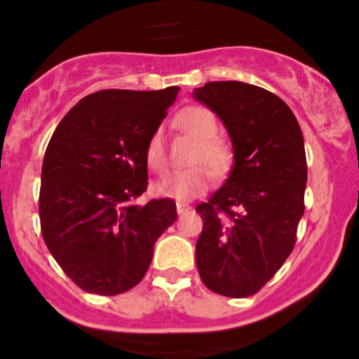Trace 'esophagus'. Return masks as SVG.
I'll return each mask as SVG.
<instances>
[{"mask_svg": "<svg viewBox=\"0 0 359 359\" xmlns=\"http://www.w3.org/2000/svg\"><path fill=\"white\" fill-rule=\"evenodd\" d=\"M191 210V205L187 203H177V212L179 213H187Z\"/></svg>", "mask_w": 359, "mask_h": 359, "instance_id": "1", "label": "esophagus"}]
</instances>
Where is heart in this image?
<instances>
[{"instance_id": "obj_1", "label": "heart", "mask_w": 359, "mask_h": 359, "mask_svg": "<svg viewBox=\"0 0 359 359\" xmlns=\"http://www.w3.org/2000/svg\"><path fill=\"white\" fill-rule=\"evenodd\" d=\"M175 125L198 140V147L191 159V163L196 166L170 175L168 179L158 184V193L177 201H186L193 200L208 189L210 172L202 165H198V162H205L213 175L224 179L233 168L234 158L229 144L215 137L217 119L206 107H186L175 116ZM146 163L154 173H163L166 170L165 139H163L161 130H156L147 140Z\"/></svg>"}]
</instances>
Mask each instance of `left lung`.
<instances>
[{
	"mask_svg": "<svg viewBox=\"0 0 359 359\" xmlns=\"http://www.w3.org/2000/svg\"><path fill=\"white\" fill-rule=\"evenodd\" d=\"M193 95L219 116L234 153L224 186L196 206V266L212 292L250 297L295 247L307 182L302 130L290 107L260 86L212 81Z\"/></svg>",
	"mask_w": 359,
	"mask_h": 359,
	"instance_id": "obj_1",
	"label": "left lung"
}]
</instances>
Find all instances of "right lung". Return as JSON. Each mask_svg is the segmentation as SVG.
<instances>
[{"instance_id":"add662e5","label":"right lung","mask_w":359,"mask_h":359,"mask_svg":"<svg viewBox=\"0 0 359 359\" xmlns=\"http://www.w3.org/2000/svg\"><path fill=\"white\" fill-rule=\"evenodd\" d=\"M165 90H100L79 100L43 158L39 220L53 259L81 290L118 295L140 283L156 240L177 219L147 189L146 146L175 102Z\"/></svg>"}]
</instances>
